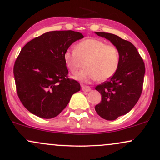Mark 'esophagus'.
Returning a JSON list of instances; mask_svg holds the SVG:
<instances>
[{"label": "esophagus", "instance_id": "34e87169", "mask_svg": "<svg viewBox=\"0 0 160 160\" xmlns=\"http://www.w3.org/2000/svg\"><path fill=\"white\" fill-rule=\"evenodd\" d=\"M81 87H82V91H84V92H89V91H90V90H91L90 86H89L82 85V86H81Z\"/></svg>", "mask_w": 160, "mask_h": 160}]
</instances>
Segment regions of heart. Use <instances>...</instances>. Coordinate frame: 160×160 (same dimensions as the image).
Here are the masks:
<instances>
[{"label":"heart","instance_id":"b5f03b06","mask_svg":"<svg viewBox=\"0 0 160 160\" xmlns=\"http://www.w3.org/2000/svg\"><path fill=\"white\" fill-rule=\"evenodd\" d=\"M63 58L73 74H78L83 65L86 66V68L75 77L83 82L97 79L99 81L109 80L117 73L120 65V53L117 47L96 38L80 42L75 49L66 50Z\"/></svg>","mask_w":160,"mask_h":160}]
</instances>
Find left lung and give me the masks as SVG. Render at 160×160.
<instances>
[{
    "label": "left lung",
    "instance_id": "1",
    "mask_svg": "<svg viewBox=\"0 0 160 160\" xmlns=\"http://www.w3.org/2000/svg\"><path fill=\"white\" fill-rule=\"evenodd\" d=\"M95 34L109 40L120 53L117 73L95 87L102 95V101L95 105V111L104 120H114L131 111L140 98L145 74L144 62L135 46L128 40L110 33Z\"/></svg>",
    "mask_w": 160,
    "mask_h": 160
}]
</instances>
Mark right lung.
Returning a JSON list of instances; mask_svg holds the SVG:
<instances>
[{"mask_svg": "<svg viewBox=\"0 0 160 160\" xmlns=\"http://www.w3.org/2000/svg\"><path fill=\"white\" fill-rule=\"evenodd\" d=\"M81 33L53 31L37 37L21 49L13 67L16 92L28 111L40 118L56 117L71 96L80 90V83L68 78L64 52Z\"/></svg>", "mask_w": 160, "mask_h": 160, "instance_id": "1", "label": "right lung"}]
</instances>
